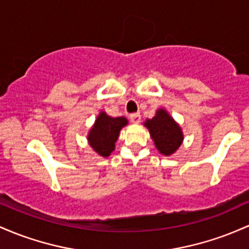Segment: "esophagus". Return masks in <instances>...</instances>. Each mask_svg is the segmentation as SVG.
Here are the masks:
<instances>
[{"label":"esophagus","mask_w":249,"mask_h":249,"mask_svg":"<svg viewBox=\"0 0 249 249\" xmlns=\"http://www.w3.org/2000/svg\"><path fill=\"white\" fill-rule=\"evenodd\" d=\"M130 119H131V122L135 123V124H137V123L141 122V114H139V113H131L130 114Z\"/></svg>","instance_id":"esophagus-1"}]
</instances>
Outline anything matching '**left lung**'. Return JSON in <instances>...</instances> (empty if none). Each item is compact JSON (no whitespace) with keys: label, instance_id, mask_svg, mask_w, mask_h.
I'll return each mask as SVG.
<instances>
[{"label":"left lung","instance_id":"1","mask_svg":"<svg viewBox=\"0 0 249 249\" xmlns=\"http://www.w3.org/2000/svg\"><path fill=\"white\" fill-rule=\"evenodd\" d=\"M145 126L160 154L165 156L174 154L182 144L181 127L164 110H158L154 118L147 119Z\"/></svg>","mask_w":249,"mask_h":249}]
</instances>
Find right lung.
<instances>
[{
  "label": "right lung",
  "mask_w": 249,
  "mask_h": 249,
  "mask_svg": "<svg viewBox=\"0 0 249 249\" xmlns=\"http://www.w3.org/2000/svg\"><path fill=\"white\" fill-rule=\"evenodd\" d=\"M126 124L127 120L124 117L112 118L105 112H102L95 120L93 127L89 131V145L93 147L98 155L107 157L116 147L114 143L118 139L120 129Z\"/></svg>",
  "instance_id": "right-lung-1"
}]
</instances>
